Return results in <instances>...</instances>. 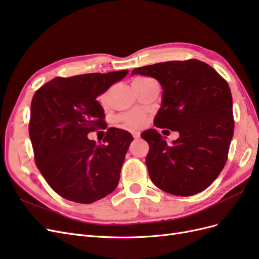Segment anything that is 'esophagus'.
<instances>
[{"mask_svg": "<svg viewBox=\"0 0 259 259\" xmlns=\"http://www.w3.org/2000/svg\"><path fill=\"white\" fill-rule=\"evenodd\" d=\"M132 135H133V137H134L135 139H138L140 137V133L139 132H133Z\"/></svg>", "mask_w": 259, "mask_h": 259, "instance_id": "esophagus-1", "label": "esophagus"}]
</instances>
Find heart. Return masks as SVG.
<instances>
[{
	"mask_svg": "<svg viewBox=\"0 0 259 259\" xmlns=\"http://www.w3.org/2000/svg\"><path fill=\"white\" fill-rule=\"evenodd\" d=\"M153 81L150 77H145V76H140L137 77V79L134 80L133 82V85H138V84H143V83H147V82H150ZM100 104L103 106H106L108 103V93H105L101 95L100 97ZM121 120L122 122L126 125L127 127H132V128H137L139 126H142L143 123H144V115L142 112L139 111H132L127 114H125L123 116H121Z\"/></svg>",
	"mask_w": 259,
	"mask_h": 259,
	"instance_id": "heart-1",
	"label": "heart"
}]
</instances>
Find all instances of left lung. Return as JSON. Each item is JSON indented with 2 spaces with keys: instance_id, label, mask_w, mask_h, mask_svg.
<instances>
[{
  "instance_id": "1",
  "label": "left lung",
  "mask_w": 259,
  "mask_h": 259,
  "mask_svg": "<svg viewBox=\"0 0 259 259\" xmlns=\"http://www.w3.org/2000/svg\"><path fill=\"white\" fill-rule=\"evenodd\" d=\"M134 74L159 81L162 101L153 123L179 133L170 146L153 128L142 134L150 147L146 164L152 183L182 197L205 190L223 170L233 136L228 83L197 59L159 62L136 68Z\"/></svg>"
}]
</instances>
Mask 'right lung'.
Returning a JSON list of instances; mask_svg holds the SVG:
<instances>
[{"mask_svg":"<svg viewBox=\"0 0 259 259\" xmlns=\"http://www.w3.org/2000/svg\"><path fill=\"white\" fill-rule=\"evenodd\" d=\"M127 73L121 70L55 77L35 92L29 124L35 163L62 198L90 204L107 197L119 184L134 138L114 127L108 130L104 145H96L88 135L105 125L97 97Z\"/></svg>","mask_w":259,"mask_h":259,"instance_id":"right-lung-1","label":"right lung"}]
</instances>
